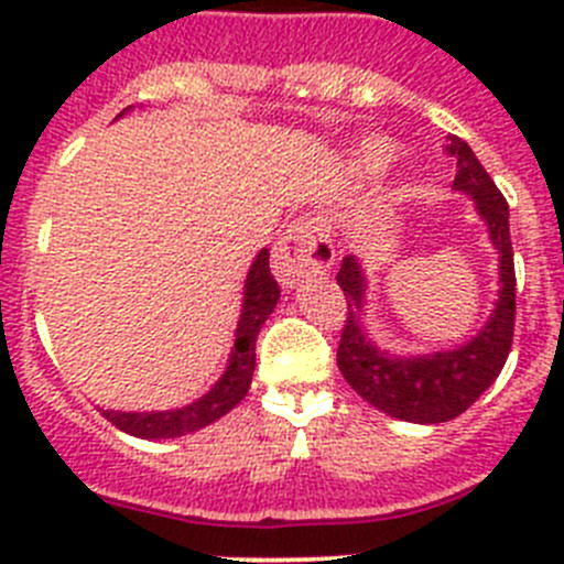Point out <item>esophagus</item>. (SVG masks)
I'll return each mask as SVG.
<instances>
[{"label": "esophagus", "mask_w": 564, "mask_h": 564, "mask_svg": "<svg viewBox=\"0 0 564 564\" xmlns=\"http://www.w3.org/2000/svg\"><path fill=\"white\" fill-rule=\"evenodd\" d=\"M333 261L335 248L316 218L297 220L272 250V270L283 286H294L305 272H327Z\"/></svg>", "instance_id": "esophagus-1"}]
</instances>
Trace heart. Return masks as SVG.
I'll return each instance as SVG.
<instances>
[{
  "label": "heart",
  "instance_id": "b5f03b06",
  "mask_svg": "<svg viewBox=\"0 0 564 564\" xmlns=\"http://www.w3.org/2000/svg\"><path fill=\"white\" fill-rule=\"evenodd\" d=\"M395 158V144L390 139H368L355 152V166L362 174H379L390 166Z\"/></svg>",
  "mask_w": 564,
  "mask_h": 564
}]
</instances>
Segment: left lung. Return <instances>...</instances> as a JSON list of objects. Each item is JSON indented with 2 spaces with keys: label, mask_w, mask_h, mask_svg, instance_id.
<instances>
[{
  "label": "left lung",
  "mask_w": 564,
  "mask_h": 564,
  "mask_svg": "<svg viewBox=\"0 0 564 564\" xmlns=\"http://www.w3.org/2000/svg\"><path fill=\"white\" fill-rule=\"evenodd\" d=\"M447 152L456 158L453 187L477 204L486 220L494 248L499 250V300L486 327L451 351L425 357H392L379 351L366 335L360 318L366 305V275L355 256H346L338 270V286L344 289L346 314L338 344V368L357 395L366 398L390 417L409 423H447L471 406L491 388L505 368L513 344L516 322V267L510 246L508 202L494 185L486 169L475 158L466 141L451 135Z\"/></svg>",
  "instance_id": "1"
}]
</instances>
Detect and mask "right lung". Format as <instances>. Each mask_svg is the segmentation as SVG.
I'll list each match as a JSON object with an SVG mask.
<instances>
[{
	"instance_id": "add662e5",
	"label": "right lung",
	"mask_w": 564,
	"mask_h": 564,
	"mask_svg": "<svg viewBox=\"0 0 564 564\" xmlns=\"http://www.w3.org/2000/svg\"><path fill=\"white\" fill-rule=\"evenodd\" d=\"M278 297H281V289L270 272V250L264 248L250 264L235 346H231L229 366L218 384L207 395L182 409H166V412H111L106 409V420H111V425H117L124 434L141 436V440H174V436L191 434V431L224 417L246 398L256 368V338H259L261 324L275 308Z\"/></svg>"
}]
</instances>
